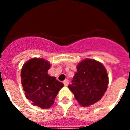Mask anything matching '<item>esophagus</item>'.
I'll list each match as a JSON object with an SVG mask.
<instances>
[{
    "label": "esophagus",
    "mask_w": 130,
    "mask_h": 130,
    "mask_svg": "<svg viewBox=\"0 0 130 130\" xmlns=\"http://www.w3.org/2000/svg\"><path fill=\"white\" fill-rule=\"evenodd\" d=\"M63 84H64V85H65V86H67L68 85V84H69V82H68V79H65V81L63 82Z\"/></svg>",
    "instance_id": "1"
}]
</instances>
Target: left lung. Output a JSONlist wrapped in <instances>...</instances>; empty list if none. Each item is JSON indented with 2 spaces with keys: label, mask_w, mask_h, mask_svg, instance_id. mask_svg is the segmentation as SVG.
Masks as SVG:
<instances>
[{
  "label": "left lung",
  "mask_w": 130,
  "mask_h": 130,
  "mask_svg": "<svg viewBox=\"0 0 130 130\" xmlns=\"http://www.w3.org/2000/svg\"><path fill=\"white\" fill-rule=\"evenodd\" d=\"M108 84L104 65L95 60L86 59L77 65V72L68 88L82 106H88L100 100Z\"/></svg>",
  "instance_id": "obj_1"
}]
</instances>
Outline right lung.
Segmentation results:
<instances>
[{
  "mask_svg": "<svg viewBox=\"0 0 130 130\" xmlns=\"http://www.w3.org/2000/svg\"><path fill=\"white\" fill-rule=\"evenodd\" d=\"M48 61L42 58H32L21 69V84L25 95L33 105L48 109L54 104V99L63 84L50 76Z\"/></svg>",
  "mask_w": 130,
  "mask_h": 130,
  "instance_id": "right-lung-1",
  "label": "right lung"
}]
</instances>
